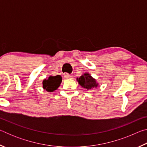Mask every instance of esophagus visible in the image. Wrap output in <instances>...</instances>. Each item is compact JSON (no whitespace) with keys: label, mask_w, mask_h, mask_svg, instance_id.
Wrapping results in <instances>:
<instances>
[{"label":"esophagus","mask_w":147,"mask_h":147,"mask_svg":"<svg viewBox=\"0 0 147 147\" xmlns=\"http://www.w3.org/2000/svg\"><path fill=\"white\" fill-rule=\"evenodd\" d=\"M63 75L65 78H71L72 77H73V76H72L71 74H69L67 73H64Z\"/></svg>","instance_id":"obj_1"}]
</instances>
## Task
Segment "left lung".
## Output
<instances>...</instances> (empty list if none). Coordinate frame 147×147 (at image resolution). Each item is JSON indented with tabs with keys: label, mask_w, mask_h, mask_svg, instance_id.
Masks as SVG:
<instances>
[{
	"label": "left lung",
	"mask_w": 147,
	"mask_h": 147,
	"mask_svg": "<svg viewBox=\"0 0 147 147\" xmlns=\"http://www.w3.org/2000/svg\"><path fill=\"white\" fill-rule=\"evenodd\" d=\"M77 80L80 85L88 90H90L98 86V84L96 83L95 79H94L89 73H85L80 78H77Z\"/></svg>",
	"instance_id": "obj_1"
}]
</instances>
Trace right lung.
I'll list each match as a JSON object with an SVG mask.
<instances>
[{"instance_id":"add662e5","label":"right lung","mask_w":147,"mask_h":147,"mask_svg":"<svg viewBox=\"0 0 147 147\" xmlns=\"http://www.w3.org/2000/svg\"><path fill=\"white\" fill-rule=\"evenodd\" d=\"M62 81L60 75L49 76L48 79H45L43 82V88L47 91L53 92L58 88Z\"/></svg>"}]
</instances>
